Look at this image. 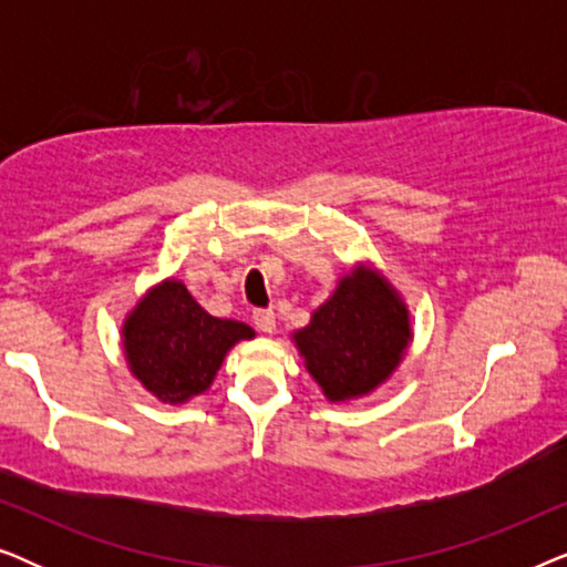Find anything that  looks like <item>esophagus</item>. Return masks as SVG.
<instances>
[{
    "label": "esophagus",
    "instance_id": "esophagus-1",
    "mask_svg": "<svg viewBox=\"0 0 567 567\" xmlns=\"http://www.w3.org/2000/svg\"><path fill=\"white\" fill-rule=\"evenodd\" d=\"M252 322L260 332H274L276 330V312L274 309H255Z\"/></svg>",
    "mask_w": 567,
    "mask_h": 567
}]
</instances>
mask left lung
Wrapping results in <instances>:
<instances>
[{
  "label": "left lung",
  "instance_id": "obj_1",
  "mask_svg": "<svg viewBox=\"0 0 567 567\" xmlns=\"http://www.w3.org/2000/svg\"><path fill=\"white\" fill-rule=\"evenodd\" d=\"M293 340L324 398H361L398 369L410 340L408 309L390 284L359 268Z\"/></svg>",
  "mask_w": 567,
  "mask_h": 567
}]
</instances>
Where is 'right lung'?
I'll return each instance as SVG.
<instances>
[{"mask_svg":"<svg viewBox=\"0 0 567 567\" xmlns=\"http://www.w3.org/2000/svg\"><path fill=\"white\" fill-rule=\"evenodd\" d=\"M252 336L250 324L212 317L181 281H165L128 315L123 351L146 390L185 402L206 392L229 348Z\"/></svg>","mask_w":567,"mask_h":567,"instance_id":"1","label":"right lung"}]
</instances>
